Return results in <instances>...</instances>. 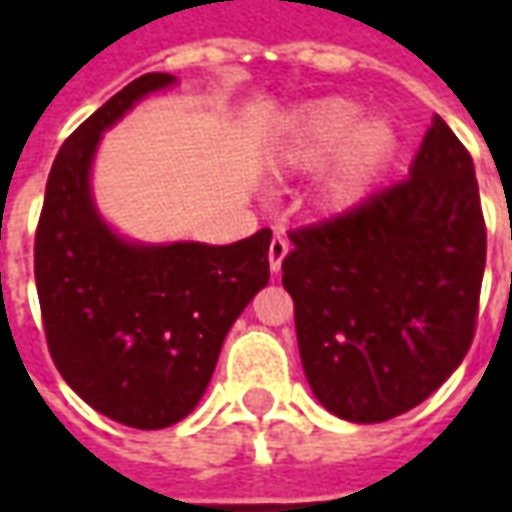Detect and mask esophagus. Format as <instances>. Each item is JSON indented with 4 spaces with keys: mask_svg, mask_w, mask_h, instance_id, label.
<instances>
[{
    "mask_svg": "<svg viewBox=\"0 0 512 512\" xmlns=\"http://www.w3.org/2000/svg\"><path fill=\"white\" fill-rule=\"evenodd\" d=\"M288 249H290V241L285 238V235H274V238H271V246H268V266H271L274 274H279L282 260H285V255H288Z\"/></svg>",
    "mask_w": 512,
    "mask_h": 512,
    "instance_id": "34e87169",
    "label": "esophagus"
}]
</instances>
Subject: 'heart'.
I'll list each match as a JSON object with an SVG mask.
<instances>
[{
    "instance_id": "1",
    "label": "heart",
    "mask_w": 512,
    "mask_h": 512,
    "mask_svg": "<svg viewBox=\"0 0 512 512\" xmlns=\"http://www.w3.org/2000/svg\"><path fill=\"white\" fill-rule=\"evenodd\" d=\"M395 150L397 131L386 117H362V106L348 98H321L290 117L277 161L290 172L323 167V200L348 208L373 191Z\"/></svg>"
}]
</instances>
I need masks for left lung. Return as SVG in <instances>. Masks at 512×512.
I'll return each mask as SVG.
<instances>
[{
	"label": "left lung",
	"mask_w": 512,
	"mask_h": 512,
	"mask_svg": "<svg viewBox=\"0 0 512 512\" xmlns=\"http://www.w3.org/2000/svg\"><path fill=\"white\" fill-rule=\"evenodd\" d=\"M282 285L304 376L348 422H386L461 365L477 323L485 222L474 164L439 115L408 178L290 233Z\"/></svg>",
	"instance_id": "obj_1"
}]
</instances>
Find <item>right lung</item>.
Segmentation results:
<instances>
[{
    "mask_svg": "<svg viewBox=\"0 0 512 512\" xmlns=\"http://www.w3.org/2000/svg\"><path fill=\"white\" fill-rule=\"evenodd\" d=\"M172 84L169 73L139 76L65 139L35 233V285L54 365L87 406L139 430L189 417L230 326L268 285V227L227 246L134 244L95 208L90 169L104 131Z\"/></svg>",
    "mask_w": 512,
    "mask_h": 512,
    "instance_id": "1",
    "label": "right lung"
}]
</instances>
